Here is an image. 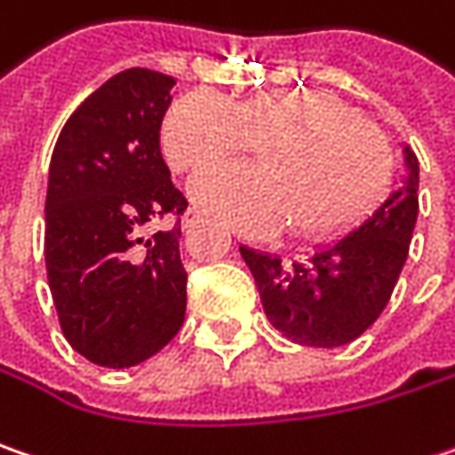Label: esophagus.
<instances>
[{
	"label": "esophagus",
	"instance_id": "34e87169",
	"mask_svg": "<svg viewBox=\"0 0 455 455\" xmlns=\"http://www.w3.org/2000/svg\"><path fill=\"white\" fill-rule=\"evenodd\" d=\"M199 220H202V215H199L196 210H187V212H184V217H181V230H184V233H189L192 228H196V225H199Z\"/></svg>",
	"mask_w": 455,
	"mask_h": 455
}]
</instances>
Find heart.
Returning a JSON list of instances; mask_svg holds the SVG:
<instances>
[{"instance_id":"heart-1","label":"heart","mask_w":455,"mask_h":455,"mask_svg":"<svg viewBox=\"0 0 455 455\" xmlns=\"http://www.w3.org/2000/svg\"><path fill=\"white\" fill-rule=\"evenodd\" d=\"M263 148L259 169L212 167L189 184L194 204L253 238L294 222L299 238L343 228L379 189L387 148L369 123L328 94L274 92L230 102L196 89L171 104L161 148L173 171H199Z\"/></svg>"}]
</instances>
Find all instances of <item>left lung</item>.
<instances>
[{"mask_svg":"<svg viewBox=\"0 0 455 455\" xmlns=\"http://www.w3.org/2000/svg\"><path fill=\"white\" fill-rule=\"evenodd\" d=\"M402 166L387 199L351 233L320 243L307 261L284 266L279 256L240 245L268 323L289 340L312 348L346 346L387 307L418 222L420 164L410 146H402Z\"/></svg>","mask_w":455,"mask_h":455,"instance_id":"obj_1","label":"left lung"}]
</instances>
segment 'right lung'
<instances>
[{
	"instance_id": "1",
	"label": "right lung",
	"mask_w": 455,
	"mask_h": 455,
	"mask_svg": "<svg viewBox=\"0 0 455 455\" xmlns=\"http://www.w3.org/2000/svg\"><path fill=\"white\" fill-rule=\"evenodd\" d=\"M176 81L127 68L104 81L56 140L45 194V268L71 348L104 369L148 361L187 312L181 228L143 235L181 215L158 130Z\"/></svg>"
}]
</instances>
